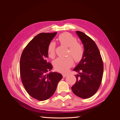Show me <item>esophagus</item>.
Returning a JSON list of instances; mask_svg holds the SVG:
<instances>
[{"instance_id": "esophagus-1", "label": "esophagus", "mask_w": 120, "mask_h": 120, "mask_svg": "<svg viewBox=\"0 0 120 120\" xmlns=\"http://www.w3.org/2000/svg\"><path fill=\"white\" fill-rule=\"evenodd\" d=\"M68 75V74H63V78H66L67 76Z\"/></svg>"}]
</instances>
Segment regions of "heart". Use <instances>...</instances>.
I'll return each instance as SVG.
<instances>
[{"label": "heart", "instance_id": "heart-1", "mask_svg": "<svg viewBox=\"0 0 120 120\" xmlns=\"http://www.w3.org/2000/svg\"><path fill=\"white\" fill-rule=\"evenodd\" d=\"M57 40L61 45L69 48L68 55H71L75 61L78 62L82 59L84 53L83 47L74 36L66 32L60 34ZM56 43L53 41L50 42L48 46V55L52 59L56 56ZM73 64L74 60L71 56L59 57L54 61V67L56 71L65 72Z\"/></svg>", "mask_w": 120, "mask_h": 120}]
</instances>
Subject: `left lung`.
Returning a JSON list of instances; mask_svg holds the SVG:
<instances>
[{"label": "left lung", "mask_w": 120, "mask_h": 120, "mask_svg": "<svg viewBox=\"0 0 120 120\" xmlns=\"http://www.w3.org/2000/svg\"><path fill=\"white\" fill-rule=\"evenodd\" d=\"M84 48L82 59L74 68L78 72L77 81L71 87L76 96L87 99L95 95L102 80L104 66L99 49L93 40L83 32L77 31Z\"/></svg>", "instance_id": "1"}]
</instances>
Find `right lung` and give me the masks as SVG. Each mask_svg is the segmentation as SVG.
Masks as SVG:
<instances>
[{"label":"right lung","mask_w":120,"mask_h":120,"mask_svg":"<svg viewBox=\"0 0 120 120\" xmlns=\"http://www.w3.org/2000/svg\"><path fill=\"white\" fill-rule=\"evenodd\" d=\"M56 34L41 33L35 36L21 56L20 74L22 84L29 95L39 101L51 97L63 78L57 72L46 74L52 68V64L47 61L48 46Z\"/></svg>","instance_id":"obj_1"}]
</instances>
